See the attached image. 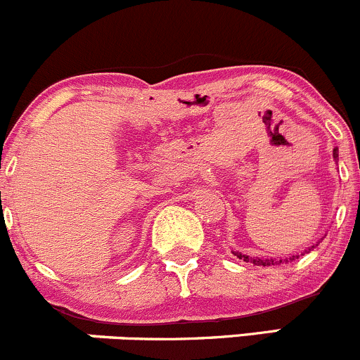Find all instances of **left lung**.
<instances>
[{"label":"left lung","mask_w":360,"mask_h":360,"mask_svg":"<svg viewBox=\"0 0 360 360\" xmlns=\"http://www.w3.org/2000/svg\"><path fill=\"white\" fill-rule=\"evenodd\" d=\"M333 157L335 160H338V148H333ZM318 246V244H316ZM314 246H311L309 250H306L307 252L313 251ZM304 251V252H306ZM236 256H238L239 259H244V262L248 263H252V264H258V266H271V264H280V263H290V262H295V259L299 258V255H294L290 256V258H283V259H275V258H250V256L243 255V252H234Z\"/></svg>","instance_id":"obj_1"}]
</instances>
